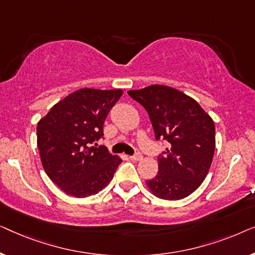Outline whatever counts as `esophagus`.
Listing matches in <instances>:
<instances>
[{"mask_svg":"<svg viewBox=\"0 0 255 255\" xmlns=\"http://www.w3.org/2000/svg\"><path fill=\"white\" fill-rule=\"evenodd\" d=\"M130 159L133 160V161H140V160L142 159V155L140 154V153H135L133 156H130Z\"/></svg>","mask_w":255,"mask_h":255,"instance_id":"1","label":"esophagus"}]
</instances>
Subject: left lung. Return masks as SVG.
<instances>
[{
    "label": "left lung",
    "mask_w": 255,
    "mask_h": 255,
    "mask_svg": "<svg viewBox=\"0 0 255 255\" xmlns=\"http://www.w3.org/2000/svg\"><path fill=\"white\" fill-rule=\"evenodd\" d=\"M128 94L147 111L156 140L168 142L165 155L158 156V174L146 186L162 200L189 196L207 177L214 158L212 118L193 97L172 87L152 85Z\"/></svg>",
    "instance_id": "1"
}]
</instances>
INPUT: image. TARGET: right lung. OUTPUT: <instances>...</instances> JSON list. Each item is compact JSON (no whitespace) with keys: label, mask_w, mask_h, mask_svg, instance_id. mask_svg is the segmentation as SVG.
Here are the masks:
<instances>
[{"label":"right lung","mask_w":255,"mask_h":255,"mask_svg":"<svg viewBox=\"0 0 255 255\" xmlns=\"http://www.w3.org/2000/svg\"><path fill=\"white\" fill-rule=\"evenodd\" d=\"M122 94V89H79L38 122L41 165L52 182L69 196L97 194L109 184L122 162L106 146H90L103 137L104 121Z\"/></svg>","instance_id":"right-lung-1"}]
</instances>
